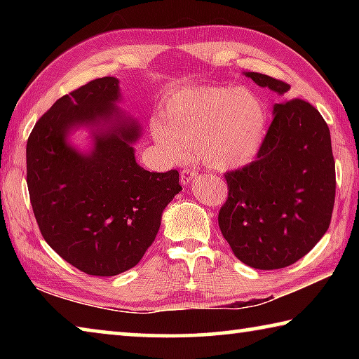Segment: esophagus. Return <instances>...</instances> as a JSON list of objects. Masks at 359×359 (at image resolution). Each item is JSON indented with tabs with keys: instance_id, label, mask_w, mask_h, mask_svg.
I'll return each instance as SVG.
<instances>
[{
	"instance_id": "1",
	"label": "esophagus",
	"mask_w": 359,
	"mask_h": 359,
	"mask_svg": "<svg viewBox=\"0 0 359 359\" xmlns=\"http://www.w3.org/2000/svg\"><path fill=\"white\" fill-rule=\"evenodd\" d=\"M196 171H194V169H191V168H184L182 169V172H180V182H182V185H188L190 184V182L196 177Z\"/></svg>"
}]
</instances>
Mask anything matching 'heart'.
I'll use <instances>...</instances> for the list:
<instances>
[{
    "label": "heart",
    "instance_id": "b5f03b06",
    "mask_svg": "<svg viewBox=\"0 0 359 359\" xmlns=\"http://www.w3.org/2000/svg\"><path fill=\"white\" fill-rule=\"evenodd\" d=\"M266 130L261 100L245 87H198L161 102L150 133L169 163L191 154L215 169H234L253 160Z\"/></svg>",
    "mask_w": 359,
    "mask_h": 359
}]
</instances>
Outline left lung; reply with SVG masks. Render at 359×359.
Masks as SVG:
<instances>
[{
	"label": "left lung",
	"instance_id": "obj_1",
	"mask_svg": "<svg viewBox=\"0 0 359 359\" xmlns=\"http://www.w3.org/2000/svg\"><path fill=\"white\" fill-rule=\"evenodd\" d=\"M245 76L278 95L290 90L259 72ZM224 179L228 199L218 212V226L236 258L264 271L296 263L331 223L336 163L326 121L304 100L276 104L257 160Z\"/></svg>",
	"mask_w": 359,
	"mask_h": 359
}]
</instances>
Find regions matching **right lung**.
<instances>
[{
    "instance_id": "add662e5",
    "label": "right lung",
    "mask_w": 359,
    "mask_h": 359,
    "mask_svg": "<svg viewBox=\"0 0 359 359\" xmlns=\"http://www.w3.org/2000/svg\"><path fill=\"white\" fill-rule=\"evenodd\" d=\"M118 100V79H95L55 101L27 142L29 201L42 238L88 276L135 267L182 190L175 169L150 172L137 165L133 144L141 126L115 106ZM81 126L94 135L87 154L67 142Z\"/></svg>"
}]
</instances>
